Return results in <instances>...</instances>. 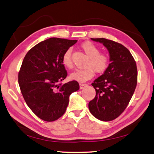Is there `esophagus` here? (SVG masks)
Segmentation results:
<instances>
[{
	"label": "esophagus",
	"instance_id": "34e87169",
	"mask_svg": "<svg viewBox=\"0 0 154 154\" xmlns=\"http://www.w3.org/2000/svg\"><path fill=\"white\" fill-rule=\"evenodd\" d=\"M87 84H85V83H80L79 84V88H80V89H83V88L84 87H85V86H87Z\"/></svg>",
	"mask_w": 154,
	"mask_h": 154
}]
</instances>
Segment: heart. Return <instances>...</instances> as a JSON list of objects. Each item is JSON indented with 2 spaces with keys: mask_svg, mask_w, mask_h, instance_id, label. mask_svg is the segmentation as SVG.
I'll list each match as a JSON object with an SVG mask.
<instances>
[{
  "mask_svg": "<svg viewBox=\"0 0 154 154\" xmlns=\"http://www.w3.org/2000/svg\"><path fill=\"white\" fill-rule=\"evenodd\" d=\"M81 48L88 57V60L85 63L84 69L76 70L70 75V79L78 82H85L90 79L94 71L98 74L105 72L110 64V57L105 53H100V49L94 44L86 41L81 45ZM71 49H68L62 56V62L65 66L71 69L72 67V61L71 58Z\"/></svg>",
  "mask_w": 154,
  "mask_h": 154,
  "instance_id": "obj_1",
  "label": "heart"
}]
</instances>
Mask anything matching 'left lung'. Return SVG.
I'll use <instances>...</instances> for the list:
<instances>
[{
  "instance_id": "8db88e82",
  "label": "left lung",
  "mask_w": 154,
  "mask_h": 154,
  "mask_svg": "<svg viewBox=\"0 0 154 154\" xmlns=\"http://www.w3.org/2000/svg\"><path fill=\"white\" fill-rule=\"evenodd\" d=\"M108 49L111 63L107 70L92 83L95 98L88 104L90 113L101 121L119 117L126 109L137 84L136 62L122 44L104 38H92Z\"/></svg>"
}]
</instances>
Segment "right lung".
<instances>
[{
  "label": "right lung",
  "instance_id": "obj_1",
  "mask_svg": "<svg viewBox=\"0 0 154 154\" xmlns=\"http://www.w3.org/2000/svg\"><path fill=\"white\" fill-rule=\"evenodd\" d=\"M77 40L50 38L31 48L18 73V83L27 105L36 116L54 122L66 111L69 96L79 89L76 81L62 83L67 76L62 58Z\"/></svg>",
  "mask_w": 154,
  "mask_h": 154
}]
</instances>
